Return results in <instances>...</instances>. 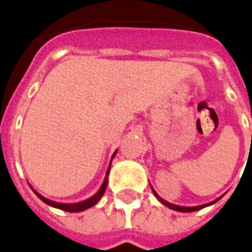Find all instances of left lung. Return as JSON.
I'll return each instance as SVG.
<instances>
[{"instance_id":"left-lung-1","label":"left lung","mask_w":252,"mask_h":252,"mask_svg":"<svg viewBox=\"0 0 252 252\" xmlns=\"http://www.w3.org/2000/svg\"><path fill=\"white\" fill-rule=\"evenodd\" d=\"M154 194L156 195V198L160 199V202L162 203L164 206L169 207V208H170V209H174V211H180V212H194V211H198V209H202V208H204V207H207V206H211V204H213V203H216L217 200H219V199H217V200H213V202L208 203V204H203V206H196V207H180V206H174V204H170V203L165 202L164 199H161L160 196H158V195L156 194V191H155V190H154Z\"/></svg>"}]
</instances>
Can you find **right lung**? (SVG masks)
Listing matches in <instances>:
<instances>
[{
	"instance_id": "obj_1",
	"label": "right lung",
	"mask_w": 252,
	"mask_h": 252,
	"mask_svg": "<svg viewBox=\"0 0 252 252\" xmlns=\"http://www.w3.org/2000/svg\"><path fill=\"white\" fill-rule=\"evenodd\" d=\"M114 155H113V158H114ZM110 164H112V162H110ZM109 169H110V165H109V168H108V172H106V177H105V180H104V183H102L101 189L98 190L97 194L94 195L92 198L87 199V200H84V202L75 203V204H63V203L52 202V200L44 198V196H41V195L37 194V192H36V195H37V196H39V198L41 199L44 203H46L48 206H52V207H54V208L62 209V211H66V212H80V211H84V209L91 208L92 206H94V204H96V203H97L98 200L101 199V196L104 195V192H105V190H106V185H108V173H109Z\"/></svg>"
}]
</instances>
